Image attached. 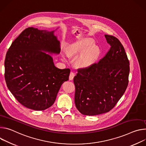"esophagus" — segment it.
<instances>
[{
    "mask_svg": "<svg viewBox=\"0 0 146 146\" xmlns=\"http://www.w3.org/2000/svg\"><path fill=\"white\" fill-rule=\"evenodd\" d=\"M74 76H75V74L73 72H71L70 74V76H69V79L70 80H72L73 79V78H74Z\"/></svg>",
    "mask_w": 146,
    "mask_h": 146,
    "instance_id": "obj_1",
    "label": "esophagus"
}]
</instances>
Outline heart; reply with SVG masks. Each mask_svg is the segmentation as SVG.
<instances>
[{"instance_id":"obj_1","label":"heart","mask_w":146,"mask_h":146,"mask_svg":"<svg viewBox=\"0 0 146 146\" xmlns=\"http://www.w3.org/2000/svg\"><path fill=\"white\" fill-rule=\"evenodd\" d=\"M93 44V40L86 38L77 42L72 46L70 54H78L84 52L77 60V64L79 66L82 67H89L98 58L100 50L98 46Z\"/></svg>"}]
</instances>
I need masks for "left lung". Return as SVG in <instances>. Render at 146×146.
Wrapping results in <instances>:
<instances>
[{"label":"left lung","mask_w":146,"mask_h":146,"mask_svg":"<svg viewBox=\"0 0 146 146\" xmlns=\"http://www.w3.org/2000/svg\"><path fill=\"white\" fill-rule=\"evenodd\" d=\"M110 48L97 63L78 69L74 78L75 103L82 114L108 112L124 94L129 82V61L121 42L105 35Z\"/></svg>","instance_id":"left-lung-1"}]
</instances>
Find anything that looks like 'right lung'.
<instances>
[{"mask_svg": "<svg viewBox=\"0 0 146 146\" xmlns=\"http://www.w3.org/2000/svg\"><path fill=\"white\" fill-rule=\"evenodd\" d=\"M53 31L33 27L24 29L11 43L5 60V78L14 98L24 107L42 111L54 103L70 69L55 67L52 57L42 51L58 54L60 42Z\"/></svg>", "mask_w": 146, "mask_h": 146, "instance_id": "1", "label": "right lung"}]
</instances>
